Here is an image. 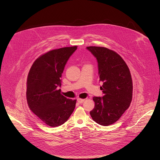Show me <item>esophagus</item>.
Returning <instances> with one entry per match:
<instances>
[{"label":"esophagus","mask_w":160,"mask_h":160,"mask_svg":"<svg viewBox=\"0 0 160 160\" xmlns=\"http://www.w3.org/2000/svg\"><path fill=\"white\" fill-rule=\"evenodd\" d=\"M85 101V99H82V98H77V102L79 103H82Z\"/></svg>","instance_id":"1"}]
</instances>
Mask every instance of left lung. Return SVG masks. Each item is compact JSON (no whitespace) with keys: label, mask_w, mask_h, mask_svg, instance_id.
I'll return each mask as SVG.
<instances>
[{"label":"left lung","mask_w":160,"mask_h":160,"mask_svg":"<svg viewBox=\"0 0 160 160\" xmlns=\"http://www.w3.org/2000/svg\"><path fill=\"white\" fill-rule=\"evenodd\" d=\"M87 49L97 61L103 94L93 97L95 107L90 114L97 124L109 126L119 120L129 107L132 96L131 75L125 62L114 51L97 46L87 47Z\"/></svg>","instance_id":"1"}]
</instances>
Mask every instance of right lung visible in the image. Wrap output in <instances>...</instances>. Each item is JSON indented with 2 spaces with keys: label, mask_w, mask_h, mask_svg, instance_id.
Wrapping results in <instances>:
<instances>
[{
  "label": "right lung",
  "mask_w": 160,
  "mask_h": 160,
  "mask_svg": "<svg viewBox=\"0 0 160 160\" xmlns=\"http://www.w3.org/2000/svg\"><path fill=\"white\" fill-rule=\"evenodd\" d=\"M77 46L50 51L32 65L27 80V101L30 109L51 127L64 124L73 113L76 100L62 95L58 87L65 65Z\"/></svg>",
  "instance_id": "obj_1"
}]
</instances>
